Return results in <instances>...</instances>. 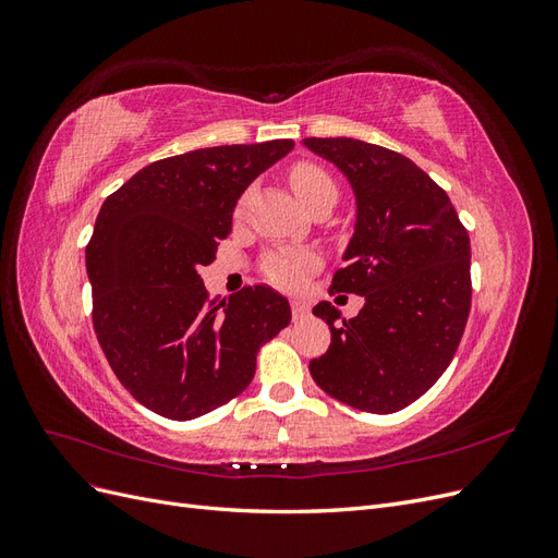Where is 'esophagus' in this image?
Masks as SVG:
<instances>
[{"label":"esophagus","instance_id":"esophagus-1","mask_svg":"<svg viewBox=\"0 0 558 558\" xmlns=\"http://www.w3.org/2000/svg\"><path fill=\"white\" fill-rule=\"evenodd\" d=\"M291 312H293V318H295V320H300L302 316H307V312H310L307 302H302V300H291Z\"/></svg>","mask_w":558,"mask_h":558}]
</instances>
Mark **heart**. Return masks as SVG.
<instances>
[{
    "instance_id": "obj_1",
    "label": "heart",
    "mask_w": 558,
    "mask_h": 558,
    "mask_svg": "<svg viewBox=\"0 0 558 558\" xmlns=\"http://www.w3.org/2000/svg\"><path fill=\"white\" fill-rule=\"evenodd\" d=\"M291 189L295 191L302 205L310 207L318 195L335 191V183L324 170H320V167L312 162H300L291 170ZM316 265H318V256L314 251L289 248V251L272 253V256L265 260L263 269L269 281L283 286V289H295V286L305 279L312 269H316Z\"/></svg>"
}]
</instances>
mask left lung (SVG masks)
Here are the masks:
<instances>
[{
    "label": "left lung",
    "mask_w": 558,
    "mask_h": 558,
    "mask_svg": "<svg viewBox=\"0 0 558 558\" xmlns=\"http://www.w3.org/2000/svg\"><path fill=\"white\" fill-rule=\"evenodd\" d=\"M302 146L351 185L356 221L332 291L365 298L353 318L330 302L314 307L330 347L310 361V373L351 408L398 412L442 377L459 349L472 295L468 232L449 195L396 150L353 137Z\"/></svg>",
    "instance_id": "obj_1"
}]
</instances>
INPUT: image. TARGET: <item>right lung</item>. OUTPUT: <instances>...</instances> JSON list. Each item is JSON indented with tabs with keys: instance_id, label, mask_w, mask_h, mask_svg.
I'll return each mask as SVG.
<instances>
[{
	"instance_id": "obj_1",
	"label": "right lung",
	"mask_w": 558,
	"mask_h": 558,
	"mask_svg": "<svg viewBox=\"0 0 558 558\" xmlns=\"http://www.w3.org/2000/svg\"><path fill=\"white\" fill-rule=\"evenodd\" d=\"M293 140L197 148L146 165L105 199L86 246L93 326L130 396L191 421L240 396L260 344L291 324L289 300L246 286L209 300L197 269L216 258L242 193Z\"/></svg>"
}]
</instances>
